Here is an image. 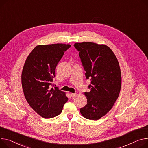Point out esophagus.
I'll list each match as a JSON object with an SVG mask.
<instances>
[{
	"label": "esophagus",
	"instance_id": "obj_1",
	"mask_svg": "<svg viewBox=\"0 0 148 148\" xmlns=\"http://www.w3.org/2000/svg\"><path fill=\"white\" fill-rule=\"evenodd\" d=\"M70 95H71V97H74V96H76V95H77V94H76V93H71V94H70Z\"/></svg>",
	"mask_w": 148,
	"mask_h": 148
}]
</instances>
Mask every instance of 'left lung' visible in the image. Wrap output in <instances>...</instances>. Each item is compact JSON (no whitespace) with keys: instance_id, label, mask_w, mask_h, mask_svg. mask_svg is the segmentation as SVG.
I'll list each match as a JSON object with an SVG mask.
<instances>
[{"instance_id":"8db88e82","label":"left lung","mask_w":148,"mask_h":148,"mask_svg":"<svg viewBox=\"0 0 148 148\" xmlns=\"http://www.w3.org/2000/svg\"><path fill=\"white\" fill-rule=\"evenodd\" d=\"M74 46L79 52L86 78L91 80L90 91L84 93L87 103L80 111L86 119L97 120L112 109L119 97L121 86L119 63L105 45L84 42Z\"/></svg>"}]
</instances>
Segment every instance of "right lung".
<instances>
[{
  "label": "right lung",
  "mask_w": 148,
  "mask_h": 148,
  "mask_svg": "<svg viewBox=\"0 0 148 148\" xmlns=\"http://www.w3.org/2000/svg\"><path fill=\"white\" fill-rule=\"evenodd\" d=\"M70 45H37L28 56L21 75L25 99L34 111L45 119L60 115L68 100L58 87H51L56 65Z\"/></svg>",
  "instance_id": "1"
}]
</instances>
